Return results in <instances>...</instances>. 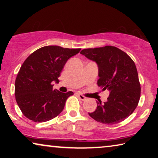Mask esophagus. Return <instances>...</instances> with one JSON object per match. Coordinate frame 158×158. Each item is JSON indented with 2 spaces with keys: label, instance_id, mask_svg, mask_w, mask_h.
Returning <instances> with one entry per match:
<instances>
[{
  "label": "esophagus",
  "instance_id": "obj_1",
  "mask_svg": "<svg viewBox=\"0 0 158 158\" xmlns=\"http://www.w3.org/2000/svg\"><path fill=\"white\" fill-rule=\"evenodd\" d=\"M77 96H78V97H79V98L81 99V100H82V101H85V99H86V98L85 96H83V95H82V94H78V95H77Z\"/></svg>",
  "mask_w": 158,
  "mask_h": 158
}]
</instances>
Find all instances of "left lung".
Listing matches in <instances>:
<instances>
[{
	"label": "left lung",
	"instance_id": "left-lung-1",
	"mask_svg": "<svg viewBox=\"0 0 158 158\" xmlns=\"http://www.w3.org/2000/svg\"><path fill=\"white\" fill-rule=\"evenodd\" d=\"M81 54L98 67L97 84L109 90L107 101L97 103L90 117L105 124H115L130 116L137 108L141 88L137 68L131 58L117 47L105 46L84 49Z\"/></svg>",
	"mask_w": 158,
	"mask_h": 158
}]
</instances>
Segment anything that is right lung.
<instances>
[{
	"label": "right lung",
	"mask_w": 158,
	"mask_h": 158,
	"mask_svg": "<svg viewBox=\"0 0 158 158\" xmlns=\"http://www.w3.org/2000/svg\"><path fill=\"white\" fill-rule=\"evenodd\" d=\"M80 51L46 46L26 59L15 81L17 104L26 117L34 122H44L61 113L67 98L73 92L53 90L52 82H59L58 77L67 61Z\"/></svg>",
	"instance_id": "1"
}]
</instances>
